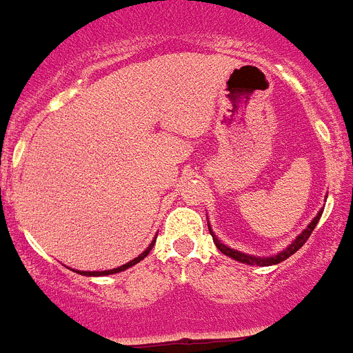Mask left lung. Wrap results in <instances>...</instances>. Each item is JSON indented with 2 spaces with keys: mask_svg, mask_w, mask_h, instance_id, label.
I'll list each match as a JSON object with an SVG mask.
<instances>
[{
  "mask_svg": "<svg viewBox=\"0 0 353 353\" xmlns=\"http://www.w3.org/2000/svg\"><path fill=\"white\" fill-rule=\"evenodd\" d=\"M321 213L323 212H319L318 215H316V217H314L312 221H310L309 226L305 228L303 232H301L300 235L296 236V241L292 242V244H289V248H287V250L280 251V253L274 254V256H268V259H262V256H260V259H256V256H251V254H245V253H241V251L232 250V248H228V245H224L221 241H219L217 236H215V233L212 232V228H210V224H208V230H210V233H212L213 242H215V245H217V248H219V251L226 254V256H230V259L236 260V262H242V263H250V265H272V263L283 262V260L289 259L291 254H294L296 251L300 250L301 245H303L305 242H307V239H309V236H310V233L314 232V228H316V224H318V222H319V217H321Z\"/></svg>",
  "mask_w": 353,
  "mask_h": 353,
  "instance_id": "left-lung-1",
  "label": "left lung"
}]
</instances>
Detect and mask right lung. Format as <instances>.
Listing matches in <instances>:
<instances>
[{
  "label": "right lung",
  "instance_id": "obj_1",
  "mask_svg": "<svg viewBox=\"0 0 353 353\" xmlns=\"http://www.w3.org/2000/svg\"><path fill=\"white\" fill-rule=\"evenodd\" d=\"M154 244H156V241L150 242L149 248H147V250H145L143 253L140 254V256H136L134 260H131V262L123 263V265H120V268H117V269H109V271H77V272H79V274H84V276H108V274H114V272L125 271L127 268H131V265H134V263H138V262H140V260H143L145 256H147V254L150 253V250H152V245H154Z\"/></svg>",
  "mask_w": 353,
  "mask_h": 353
}]
</instances>
